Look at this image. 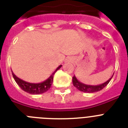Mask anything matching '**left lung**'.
<instances>
[{
    "label": "left lung",
    "mask_w": 128,
    "mask_h": 128,
    "mask_svg": "<svg viewBox=\"0 0 128 128\" xmlns=\"http://www.w3.org/2000/svg\"><path fill=\"white\" fill-rule=\"evenodd\" d=\"M112 78L108 80L107 82H106L105 83H103V84H100V85L90 86L86 85V84H82V83L80 82L77 79H76L75 76H73V78H72V82H73V85H74L77 89L79 90L80 91L84 92H87V93H93V92L100 91V90H101L103 89L104 88H105L106 86H107V84L109 83L110 81L111 80Z\"/></svg>",
    "instance_id": "obj_1"
}]
</instances>
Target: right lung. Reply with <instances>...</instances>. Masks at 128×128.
Instances as JSON below:
<instances>
[{"label": "right lung", "mask_w": 128, "mask_h": 128, "mask_svg": "<svg viewBox=\"0 0 128 128\" xmlns=\"http://www.w3.org/2000/svg\"><path fill=\"white\" fill-rule=\"evenodd\" d=\"M61 67H62V65L58 66V68L56 69V70L52 73V75L47 80H45L43 82L38 83V84H32V83L25 82V81L21 80V79L18 78L17 76H15L12 72V74L13 78L17 83V84L20 87V88L22 90L25 91L27 93L31 94H40L46 92V91H48V90L50 89V88L51 87V85L52 84V82H53V78H54L55 72L58 70H59Z\"/></svg>", "instance_id": "add662e5"}]
</instances>
